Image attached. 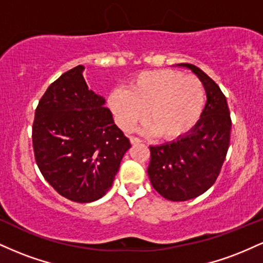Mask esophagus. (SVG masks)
Instances as JSON below:
<instances>
[{"instance_id": "esophagus-1", "label": "esophagus", "mask_w": 263, "mask_h": 263, "mask_svg": "<svg viewBox=\"0 0 263 263\" xmlns=\"http://www.w3.org/2000/svg\"><path fill=\"white\" fill-rule=\"evenodd\" d=\"M129 141H131L132 144H138V143H141V142H142L140 138L134 137V136H132V137H129Z\"/></svg>"}]
</instances>
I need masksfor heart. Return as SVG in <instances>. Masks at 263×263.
<instances>
[{"instance_id": "1", "label": "heart", "mask_w": 263, "mask_h": 263, "mask_svg": "<svg viewBox=\"0 0 263 263\" xmlns=\"http://www.w3.org/2000/svg\"><path fill=\"white\" fill-rule=\"evenodd\" d=\"M108 105L121 128L134 127L147 110L144 131L174 140L197 125L204 111L205 89L197 77L180 71H142L128 87L114 90Z\"/></svg>"}]
</instances>
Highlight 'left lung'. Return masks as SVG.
<instances>
[{
  "mask_svg": "<svg viewBox=\"0 0 263 263\" xmlns=\"http://www.w3.org/2000/svg\"><path fill=\"white\" fill-rule=\"evenodd\" d=\"M192 70L203 83L206 104L188 134L177 140L149 146V180L163 198L185 201L206 192L215 183L230 143L231 119L225 95L198 66L177 64Z\"/></svg>",
  "mask_w": 263,
  "mask_h": 263,
  "instance_id": "obj_1",
  "label": "left lung"
}]
</instances>
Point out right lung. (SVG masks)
Masks as SVG:
<instances>
[{
  "label": "right lung",
  "instance_id": "add662e5",
  "mask_svg": "<svg viewBox=\"0 0 263 263\" xmlns=\"http://www.w3.org/2000/svg\"><path fill=\"white\" fill-rule=\"evenodd\" d=\"M84 69L75 66L50 84L35 110L32 141L44 179L69 200L91 203L112 186L131 143L105 99L89 89Z\"/></svg>",
  "mask_w": 263,
  "mask_h": 263
}]
</instances>
